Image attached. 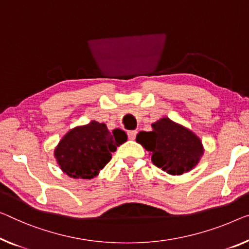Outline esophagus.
Returning a JSON list of instances; mask_svg holds the SVG:
<instances>
[{"label":"esophagus","instance_id":"34e87169","mask_svg":"<svg viewBox=\"0 0 249 249\" xmlns=\"http://www.w3.org/2000/svg\"><path fill=\"white\" fill-rule=\"evenodd\" d=\"M136 134H137L136 131H129V132H127V135H128V139L129 140H135Z\"/></svg>","mask_w":249,"mask_h":249}]
</instances>
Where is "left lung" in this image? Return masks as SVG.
Masks as SVG:
<instances>
[{
    "mask_svg": "<svg viewBox=\"0 0 249 249\" xmlns=\"http://www.w3.org/2000/svg\"><path fill=\"white\" fill-rule=\"evenodd\" d=\"M152 128L151 132H140L136 142L150 152L154 165L171 176H181L198 164L205 148L191 129L169 117L155 122Z\"/></svg>",
    "mask_w": 249,
    "mask_h": 249,
    "instance_id": "1",
    "label": "left lung"
}]
</instances>
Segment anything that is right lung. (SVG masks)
<instances>
[{
    "label": "right lung",
    "instance_id": "1",
    "mask_svg": "<svg viewBox=\"0 0 249 249\" xmlns=\"http://www.w3.org/2000/svg\"><path fill=\"white\" fill-rule=\"evenodd\" d=\"M126 140L127 135L121 128L110 132L106 124L92 121L70 129L55 146L54 158L62 172L70 178L92 179Z\"/></svg>",
    "mask_w": 249,
    "mask_h": 249
}]
</instances>
